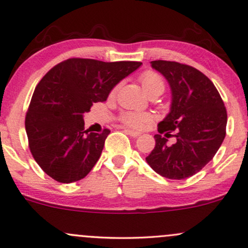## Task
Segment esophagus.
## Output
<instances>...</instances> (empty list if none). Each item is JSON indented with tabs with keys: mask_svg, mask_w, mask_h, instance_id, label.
Instances as JSON below:
<instances>
[{
	"mask_svg": "<svg viewBox=\"0 0 248 248\" xmlns=\"http://www.w3.org/2000/svg\"><path fill=\"white\" fill-rule=\"evenodd\" d=\"M125 132H126L128 135H131L132 138H138V136H140V134H141V133H140V132L130 130V128H126V130H125Z\"/></svg>",
	"mask_w": 248,
	"mask_h": 248,
	"instance_id": "esophagus-1",
	"label": "esophagus"
}]
</instances>
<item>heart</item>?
Listing matches in <instances>:
<instances>
[{
    "mask_svg": "<svg viewBox=\"0 0 248 248\" xmlns=\"http://www.w3.org/2000/svg\"><path fill=\"white\" fill-rule=\"evenodd\" d=\"M140 82H141L142 87L144 91L148 93L149 96L153 95H161L164 91V81L162 77L159 74L153 70H145L140 75ZM116 92V88L113 89L112 94ZM120 120L123 122L125 125H128L131 127L140 128L143 125L152 120V116L149 113H136V112H124L121 114Z\"/></svg>",
    "mask_w": 248,
    "mask_h": 248,
    "instance_id": "1",
    "label": "heart"
}]
</instances>
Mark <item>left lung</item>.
Instances as JSON below:
<instances>
[{
  "mask_svg": "<svg viewBox=\"0 0 248 248\" xmlns=\"http://www.w3.org/2000/svg\"><path fill=\"white\" fill-rule=\"evenodd\" d=\"M170 85V113L157 124L155 146L146 162L156 173L182 180L196 174L213 160L226 136L227 112L209 78L188 64L167 60L151 62ZM167 137L176 142L169 145Z\"/></svg>",
  "mask_w": 248,
  "mask_h": 248,
  "instance_id": "left-lung-1",
  "label": "left lung"
}]
</instances>
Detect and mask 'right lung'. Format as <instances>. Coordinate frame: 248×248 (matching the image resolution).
<instances>
[{
    "label": "right lung",
    "instance_id": "obj_1",
    "mask_svg": "<svg viewBox=\"0 0 248 248\" xmlns=\"http://www.w3.org/2000/svg\"><path fill=\"white\" fill-rule=\"evenodd\" d=\"M142 62L70 58L37 85L26 115L29 148L49 177L62 184L85 178L97 162L110 131L85 130L82 114L104 102Z\"/></svg>",
    "mask_w": 248,
    "mask_h": 248
}]
</instances>
